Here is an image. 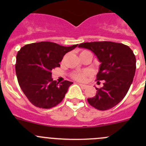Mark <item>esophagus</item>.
Returning <instances> with one entry per match:
<instances>
[{
    "label": "esophagus",
    "mask_w": 146,
    "mask_h": 146,
    "mask_svg": "<svg viewBox=\"0 0 146 146\" xmlns=\"http://www.w3.org/2000/svg\"><path fill=\"white\" fill-rule=\"evenodd\" d=\"M78 85H80V86L82 88H83V89H85V88H88V85H84V84L78 83Z\"/></svg>",
    "instance_id": "esophagus-1"
}]
</instances>
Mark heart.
I'll use <instances>...</instances> for the list:
<instances>
[{"label":"heart","mask_w":146,"mask_h":146,"mask_svg":"<svg viewBox=\"0 0 146 146\" xmlns=\"http://www.w3.org/2000/svg\"><path fill=\"white\" fill-rule=\"evenodd\" d=\"M85 51H82L81 53L85 52ZM81 53H80V54H81ZM89 75H90V72L88 71V70H85V71H82V72H80V71L74 72L73 73H72L71 76L73 79L78 80V81L83 82L85 80L87 76H89Z\"/></svg>","instance_id":"1"}]
</instances>
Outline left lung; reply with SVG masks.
<instances>
[{"instance_id": "left-lung-1", "label": "left lung", "mask_w": 146, "mask_h": 146, "mask_svg": "<svg viewBox=\"0 0 146 146\" xmlns=\"http://www.w3.org/2000/svg\"><path fill=\"white\" fill-rule=\"evenodd\" d=\"M92 51L101 62L97 80H104L96 88L95 97L88 98L91 106L101 111L118 104L127 94L136 68V56L128 46L112 42H85L78 45Z\"/></svg>"}]
</instances>
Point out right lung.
Returning <instances> with one entry per match:
<instances>
[{
  "label": "right lung",
  "mask_w": 146,
  "mask_h": 146,
  "mask_svg": "<svg viewBox=\"0 0 146 146\" xmlns=\"http://www.w3.org/2000/svg\"><path fill=\"white\" fill-rule=\"evenodd\" d=\"M64 46L50 42L24 46L16 56L17 81L29 101L35 107L50 109L59 104L73 82H57L51 78V70L59 67L66 53L77 47Z\"/></svg>",
  "instance_id": "obj_1"
}]
</instances>
